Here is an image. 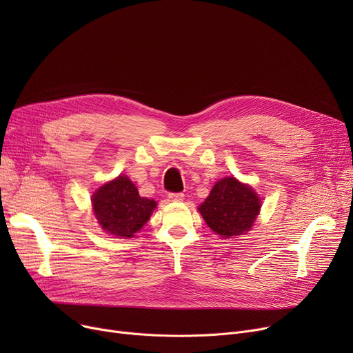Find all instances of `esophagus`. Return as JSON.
Listing matches in <instances>:
<instances>
[{"mask_svg":"<svg viewBox=\"0 0 353 353\" xmlns=\"http://www.w3.org/2000/svg\"><path fill=\"white\" fill-rule=\"evenodd\" d=\"M169 199H170V201H183L184 194L183 193H170Z\"/></svg>","mask_w":353,"mask_h":353,"instance_id":"obj_1","label":"esophagus"}]
</instances>
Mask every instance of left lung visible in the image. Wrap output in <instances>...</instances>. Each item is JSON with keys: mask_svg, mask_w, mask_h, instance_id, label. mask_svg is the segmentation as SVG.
Segmentation results:
<instances>
[{"mask_svg": "<svg viewBox=\"0 0 353 353\" xmlns=\"http://www.w3.org/2000/svg\"><path fill=\"white\" fill-rule=\"evenodd\" d=\"M261 206L254 189L230 176L214 184L199 212L214 233L228 239L249 232Z\"/></svg>", "mask_w": 353, "mask_h": 353, "instance_id": "obj_1", "label": "left lung"}]
</instances>
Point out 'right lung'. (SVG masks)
I'll return each mask as SVG.
<instances>
[{"mask_svg":"<svg viewBox=\"0 0 353 353\" xmlns=\"http://www.w3.org/2000/svg\"><path fill=\"white\" fill-rule=\"evenodd\" d=\"M91 205L105 233L127 239L133 237L147 223L157 203L141 197L134 183L120 174L94 192Z\"/></svg>","mask_w":353,"mask_h":353,"instance_id":"right-lung-1","label":"right lung"}]
</instances>
